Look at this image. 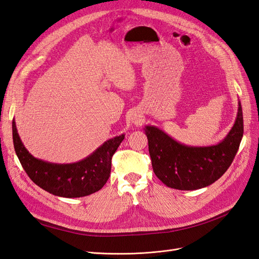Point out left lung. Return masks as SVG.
I'll use <instances>...</instances> for the list:
<instances>
[{
    "label": "left lung",
    "mask_w": 259,
    "mask_h": 259,
    "mask_svg": "<svg viewBox=\"0 0 259 259\" xmlns=\"http://www.w3.org/2000/svg\"><path fill=\"white\" fill-rule=\"evenodd\" d=\"M243 128L240 101L234 125L215 146H186L160 128L148 125L145 133L155 176L164 185L178 190H197L211 185L231 165L239 150Z\"/></svg>",
    "instance_id": "1"
}]
</instances>
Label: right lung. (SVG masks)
Instances as JSON below:
<instances>
[{
	"label": "right lung",
	"instance_id": "add662e5",
	"mask_svg": "<svg viewBox=\"0 0 259 259\" xmlns=\"http://www.w3.org/2000/svg\"><path fill=\"white\" fill-rule=\"evenodd\" d=\"M125 135L105 142L88 158L76 163L56 164L36 159L21 143L13 120L14 148L23 169L43 190L57 197L80 198L100 190L110 176L111 159Z\"/></svg>",
	"mask_w": 259,
	"mask_h": 259
}]
</instances>
